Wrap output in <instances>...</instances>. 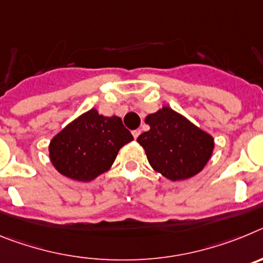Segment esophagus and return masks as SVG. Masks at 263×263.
I'll return each instance as SVG.
<instances>
[{"label": "esophagus", "mask_w": 263, "mask_h": 263, "mask_svg": "<svg viewBox=\"0 0 263 263\" xmlns=\"http://www.w3.org/2000/svg\"><path fill=\"white\" fill-rule=\"evenodd\" d=\"M132 133H133V137L134 138H138V136L139 134H141V129H137V130H133V132H132Z\"/></svg>", "instance_id": "esophagus-1"}]
</instances>
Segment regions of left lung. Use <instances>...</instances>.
<instances>
[{
  "label": "left lung",
  "mask_w": 263,
  "mask_h": 263,
  "mask_svg": "<svg viewBox=\"0 0 263 263\" xmlns=\"http://www.w3.org/2000/svg\"><path fill=\"white\" fill-rule=\"evenodd\" d=\"M150 126L137 138L145 148L148 163L170 180H183L196 175L212 155L215 142L187 118L168 106L148 115Z\"/></svg>",
  "instance_id": "left-lung-1"
}]
</instances>
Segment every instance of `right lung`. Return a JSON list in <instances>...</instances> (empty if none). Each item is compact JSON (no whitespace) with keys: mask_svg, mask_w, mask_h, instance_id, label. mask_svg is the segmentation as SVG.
Here are the masks:
<instances>
[{"mask_svg":"<svg viewBox=\"0 0 263 263\" xmlns=\"http://www.w3.org/2000/svg\"><path fill=\"white\" fill-rule=\"evenodd\" d=\"M130 141L133 136L120 117L90 109L53 137L50 158L64 176L89 182L110 168L118 150Z\"/></svg>","mask_w":263,"mask_h":263,"instance_id":"add662e5","label":"right lung"}]
</instances>
